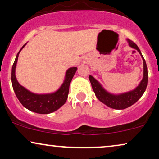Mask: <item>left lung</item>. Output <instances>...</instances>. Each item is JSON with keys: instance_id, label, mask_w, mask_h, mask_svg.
<instances>
[{"instance_id": "left-lung-1", "label": "left lung", "mask_w": 159, "mask_h": 159, "mask_svg": "<svg viewBox=\"0 0 159 159\" xmlns=\"http://www.w3.org/2000/svg\"><path fill=\"white\" fill-rule=\"evenodd\" d=\"M128 42H129V44L132 48L138 50V52L140 53L142 58H143V78L142 81H140V84L134 90L120 95L111 94L107 93L93 76H89L93 90L98 99L102 103L105 104L107 106L114 109H119V110L127 108V107L132 105L133 104L135 103L145 92L147 86V81H148L147 63H146L143 55L141 54L139 48L132 40L128 39Z\"/></svg>"}]
</instances>
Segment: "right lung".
Returning a JSON list of instances; mask_svg holds the SVG:
<instances>
[{
  "label": "right lung",
  "instance_id": "right-lung-1",
  "mask_svg": "<svg viewBox=\"0 0 159 159\" xmlns=\"http://www.w3.org/2000/svg\"><path fill=\"white\" fill-rule=\"evenodd\" d=\"M25 44L22 48L25 46ZM21 50L16 55V60L14 61L12 68V84L14 92L17 96L18 99L24 107L28 110L37 114H47L54 112L59 109L62 105H63L68 97L69 84L72 81L75 73L77 71V67H72L66 71L65 80L60 89L55 93L50 94H35L30 92L26 88L19 84L16 78V66L17 63L18 57Z\"/></svg>",
  "mask_w": 159,
  "mask_h": 159
}]
</instances>
